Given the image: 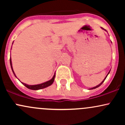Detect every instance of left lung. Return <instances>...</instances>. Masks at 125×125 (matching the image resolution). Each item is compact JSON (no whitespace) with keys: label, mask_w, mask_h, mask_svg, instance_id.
<instances>
[{"label":"left lung","mask_w":125,"mask_h":125,"mask_svg":"<svg viewBox=\"0 0 125 125\" xmlns=\"http://www.w3.org/2000/svg\"><path fill=\"white\" fill-rule=\"evenodd\" d=\"M102 28V29H103V30H104V31H106V30H105V29H104V28ZM110 71H109V72H108V73H107V75H106V77H104V80H103V81H102V82H101V83H100V84H98V85L96 86H94V87H92V88H90V89H89V90H92V89H96V88H97V87H99V86H100V85H101V84H102V83H104V81H105V79H106V77H107V75H108V74H109V73H110Z\"/></svg>","instance_id":"1"}]
</instances>
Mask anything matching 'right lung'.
I'll use <instances>...</instances> for the list:
<instances>
[{
    "instance_id": "right-lung-1",
    "label": "right lung",
    "mask_w": 125,
    "mask_h": 125,
    "mask_svg": "<svg viewBox=\"0 0 125 125\" xmlns=\"http://www.w3.org/2000/svg\"><path fill=\"white\" fill-rule=\"evenodd\" d=\"M10 63L11 68H12V72H13V73L14 75H15V76L16 77H17L16 76L15 73V72H14L13 69L12 63V59H11V57H10ZM54 77H55V73L54 74L51 80H49V81H47V82H45L42 83H41V84H35V85H29V84H26V83H23V82H21V83L23 84V85H25V86L27 87V88L29 89L36 90L42 89H44V88H45V87H47L49 86H51V84H52L53 83L54 80Z\"/></svg>"
}]
</instances>
